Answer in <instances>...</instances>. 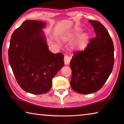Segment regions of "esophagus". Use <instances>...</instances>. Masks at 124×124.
Masks as SVG:
<instances>
[{
	"label": "esophagus",
	"mask_w": 124,
	"mask_h": 124,
	"mask_svg": "<svg viewBox=\"0 0 124 124\" xmlns=\"http://www.w3.org/2000/svg\"><path fill=\"white\" fill-rule=\"evenodd\" d=\"M70 61V58L69 57L68 55H65L64 56V62H65V64L66 65H68V64H69Z\"/></svg>",
	"instance_id": "obj_1"
}]
</instances>
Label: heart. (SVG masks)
Masks as SVG:
<instances>
[{"label":"heart","mask_w":124,"mask_h":124,"mask_svg":"<svg viewBox=\"0 0 124 124\" xmlns=\"http://www.w3.org/2000/svg\"><path fill=\"white\" fill-rule=\"evenodd\" d=\"M81 33H82V30L80 28H77L72 33H70L68 35L66 39L69 41H73L76 38H77L78 37H79ZM88 40H89V35L86 33L83 34L81 35L77 39V41L74 44V47L78 50H82V49L85 48L86 46H87Z\"/></svg>","instance_id":"1"}]
</instances>
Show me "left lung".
<instances>
[{"label":"left lung","mask_w":124,"mask_h":124,"mask_svg":"<svg viewBox=\"0 0 124 124\" xmlns=\"http://www.w3.org/2000/svg\"><path fill=\"white\" fill-rule=\"evenodd\" d=\"M95 37L84 50L73 53L70 62V85L79 94H89L101 89L112 71L114 46L109 33L102 23L89 20Z\"/></svg>","instance_id":"1"}]
</instances>
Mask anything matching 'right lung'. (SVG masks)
I'll return each instance as SVG.
<instances>
[{
	"instance_id": "obj_1",
	"label": "right lung",
	"mask_w": 124,
	"mask_h": 124,
	"mask_svg": "<svg viewBox=\"0 0 124 124\" xmlns=\"http://www.w3.org/2000/svg\"><path fill=\"white\" fill-rule=\"evenodd\" d=\"M45 23L26 20L13 32L8 59L17 82L33 94L49 91L52 79L64 65V55L49 51L40 29Z\"/></svg>"
}]
</instances>
